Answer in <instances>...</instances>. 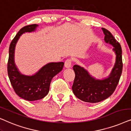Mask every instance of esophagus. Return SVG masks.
Masks as SVG:
<instances>
[{
  "mask_svg": "<svg viewBox=\"0 0 131 131\" xmlns=\"http://www.w3.org/2000/svg\"><path fill=\"white\" fill-rule=\"evenodd\" d=\"M64 67L67 68H70L72 67V60H71V59H68L66 60L65 62H64Z\"/></svg>",
  "mask_w": 131,
  "mask_h": 131,
  "instance_id": "esophagus-1",
  "label": "esophagus"
}]
</instances>
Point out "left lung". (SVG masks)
Returning <instances> with one entry per match:
<instances>
[{"mask_svg": "<svg viewBox=\"0 0 131 131\" xmlns=\"http://www.w3.org/2000/svg\"><path fill=\"white\" fill-rule=\"evenodd\" d=\"M105 35L104 41L113 47L116 62L111 73L103 79H96L83 67H73L75 77L72 89L73 93L80 100L89 103H97L105 100L113 93L119 81L123 63L122 48L120 43L107 29L102 28Z\"/></svg>", "mask_w": 131, "mask_h": 131, "instance_id": "8db88e82", "label": "left lung"}]
</instances>
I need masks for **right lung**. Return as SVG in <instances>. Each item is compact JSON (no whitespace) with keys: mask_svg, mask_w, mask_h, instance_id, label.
<instances>
[{"mask_svg":"<svg viewBox=\"0 0 131 131\" xmlns=\"http://www.w3.org/2000/svg\"><path fill=\"white\" fill-rule=\"evenodd\" d=\"M38 26V24H31L21 29L12 41L9 49L8 74L10 82L17 95L29 101L39 100L47 95L51 80L62 70L64 65L62 62L48 63L32 75L20 72L15 63V46L23 34L35 32Z\"/></svg>","mask_w":131,"mask_h":131,"instance_id":"1","label":"right lung"}]
</instances>
